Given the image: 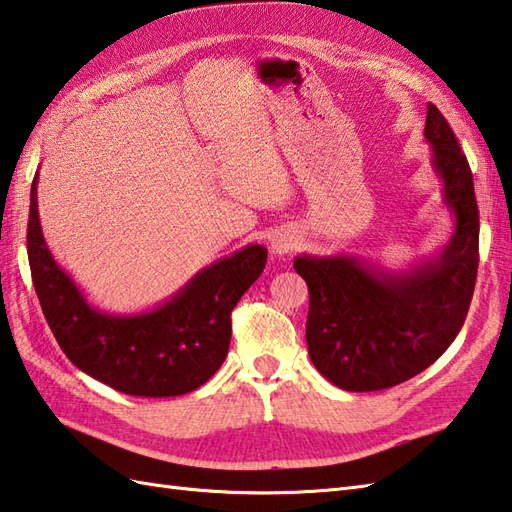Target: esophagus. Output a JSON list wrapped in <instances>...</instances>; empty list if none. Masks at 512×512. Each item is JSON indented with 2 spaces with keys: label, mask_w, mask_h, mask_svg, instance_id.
I'll return each instance as SVG.
<instances>
[{
  "label": "esophagus",
  "mask_w": 512,
  "mask_h": 512,
  "mask_svg": "<svg viewBox=\"0 0 512 512\" xmlns=\"http://www.w3.org/2000/svg\"><path fill=\"white\" fill-rule=\"evenodd\" d=\"M296 246H299V237L294 235V231L281 229L270 237V253L275 257H285L288 253H292Z\"/></svg>",
  "instance_id": "34e87169"
}]
</instances>
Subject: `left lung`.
I'll use <instances>...</instances> for the list:
<instances>
[{
	"label": "left lung",
	"mask_w": 512,
	"mask_h": 512,
	"mask_svg": "<svg viewBox=\"0 0 512 512\" xmlns=\"http://www.w3.org/2000/svg\"><path fill=\"white\" fill-rule=\"evenodd\" d=\"M423 137L454 220L441 253L406 268L349 253L294 257L310 288L307 351L316 371L342 390H384L419 375L447 351L469 312L480 237L473 176L434 104H427Z\"/></svg>",
	"instance_id": "8db88e82"
}]
</instances>
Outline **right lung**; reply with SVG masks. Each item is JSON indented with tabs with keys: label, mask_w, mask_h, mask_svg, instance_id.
<instances>
[{
	"label": "right lung",
	"mask_w": 512,
	"mask_h": 512,
	"mask_svg": "<svg viewBox=\"0 0 512 512\" xmlns=\"http://www.w3.org/2000/svg\"><path fill=\"white\" fill-rule=\"evenodd\" d=\"M30 189L28 259L47 325L82 373L133 397H178L196 390L229 353L231 312L264 272L268 251L248 244L198 270L168 301L135 314H113L87 294L47 246Z\"/></svg>",
	"instance_id": "right-lung-1"
}]
</instances>
